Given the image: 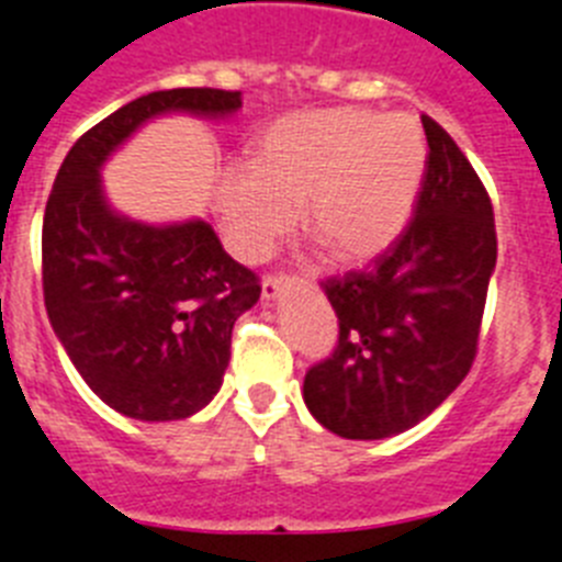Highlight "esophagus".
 I'll return each instance as SVG.
<instances>
[{
    "label": "esophagus",
    "mask_w": 562,
    "mask_h": 562,
    "mask_svg": "<svg viewBox=\"0 0 562 562\" xmlns=\"http://www.w3.org/2000/svg\"><path fill=\"white\" fill-rule=\"evenodd\" d=\"M292 284H299L295 276H267L261 281V295L263 299H276V295H281V290H286Z\"/></svg>",
    "instance_id": "obj_1"
}]
</instances>
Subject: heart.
Masks as SVG:
<instances>
[{"mask_svg":"<svg viewBox=\"0 0 562 562\" xmlns=\"http://www.w3.org/2000/svg\"><path fill=\"white\" fill-rule=\"evenodd\" d=\"M426 172V142L409 116L358 108L315 110L278 122L252 167H229L215 187L227 238L261 261L301 224L327 256L363 263L406 229Z\"/></svg>","mask_w":562,"mask_h":562,"instance_id":"1","label":"heart"}]
</instances>
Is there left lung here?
Here are the masks:
<instances>
[{
	"mask_svg": "<svg viewBox=\"0 0 562 562\" xmlns=\"http://www.w3.org/2000/svg\"><path fill=\"white\" fill-rule=\"evenodd\" d=\"M420 122L429 156L415 215L369 270L324 281L338 344L306 372L304 404L349 440L390 438L429 418L477 355L495 213L452 136L435 119Z\"/></svg>",
	"mask_w": 562,
	"mask_h": 562,
	"instance_id": "left-lung-1",
	"label": "left lung"
}]
</instances>
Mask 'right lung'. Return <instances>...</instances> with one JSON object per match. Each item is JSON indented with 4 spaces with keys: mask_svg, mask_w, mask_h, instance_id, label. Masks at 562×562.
Returning a JSON list of instances; mask_svg holds the SVG:
<instances>
[{
    "mask_svg": "<svg viewBox=\"0 0 562 562\" xmlns=\"http://www.w3.org/2000/svg\"><path fill=\"white\" fill-rule=\"evenodd\" d=\"M238 90H156L90 127L61 161L42 224V290L67 358L110 409L181 420L222 390L233 324L261 299L207 222L153 224L110 210L102 165L165 113L233 116Z\"/></svg>",
    "mask_w": 562,
    "mask_h": 562,
    "instance_id": "1",
    "label": "right lung"
}]
</instances>
